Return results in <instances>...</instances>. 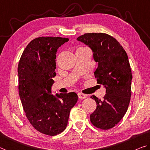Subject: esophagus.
<instances>
[{"instance_id": "esophagus-1", "label": "esophagus", "mask_w": 150, "mask_h": 150, "mask_svg": "<svg viewBox=\"0 0 150 150\" xmlns=\"http://www.w3.org/2000/svg\"><path fill=\"white\" fill-rule=\"evenodd\" d=\"M78 98L80 99H84V98H86L87 97V96L86 95V94L81 93H78Z\"/></svg>"}]
</instances>
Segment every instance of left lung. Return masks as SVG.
<instances>
[{"instance_id":"obj_1","label":"left lung","mask_w":150,"mask_h":150,"mask_svg":"<svg viewBox=\"0 0 150 150\" xmlns=\"http://www.w3.org/2000/svg\"><path fill=\"white\" fill-rule=\"evenodd\" d=\"M77 40L93 50L94 59L98 64L94 76L98 84L106 88L102 100L91 96L96 103L91 121L98 129H109L121 120L129 105L132 74L127 54L119 41L107 33H85Z\"/></svg>"}]
</instances>
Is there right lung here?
<instances>
[{
	"label": "right lung",
	"instance_id": "right-lung-1",
	"mask_svg": "<svg viewBox=\"0 0 150 150\" xmlns=\"http://www.w3.org/2000/svg\"><path fill=\"white\" fill-rule=\"evenodd\" d=\"M60 37H39L25 47L18 64L19 93L25 115L36 130L54 136L65 129L76 93L50 94L56 75V52L68 41Z\"/></svg>",
	"mask_w": 150,
	"mask_h": 150
}]
</instances>
